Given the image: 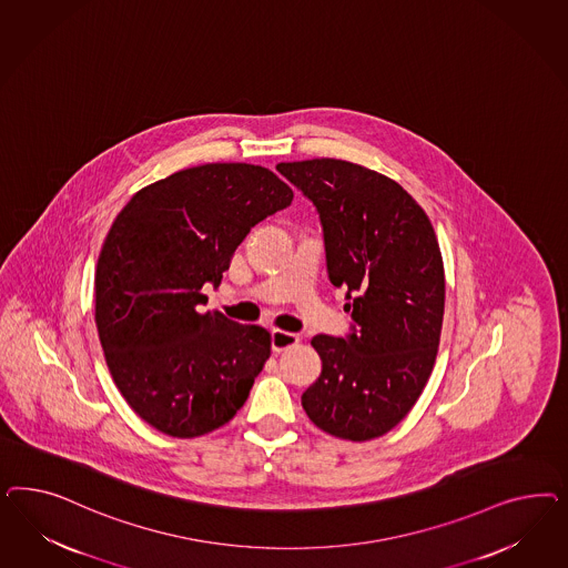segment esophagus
<instances>
[{
	"label": "esophagus",
	"mask_w": 568,
	"mask_h": 568,
	"mask_svg": "<svg viewBox=\"0 0 568 568\" xmlns=\"http://www.w3.org/2000/svg\"><path fill=\"white\" fill-rule=\"evenodd\" d=\"M271 344H273V352L281 354L285 349H290L293 345L300 344V335L290 333V331H273V337H271Z\"/></svg>",
	"instance_id": "obj_1"
}]
</instances>
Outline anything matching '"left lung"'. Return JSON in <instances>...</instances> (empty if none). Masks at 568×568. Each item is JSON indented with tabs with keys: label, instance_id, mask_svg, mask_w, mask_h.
Returning a JSON list of instances; mask_svg holds the SVG:
<instances>
[{
	"label": "left lung",
	"instance_id": "8db88e82",
	"mask_svg": "<svg viewBox=\"0 0 568 568\" xmlns=\"http://www.w3.org/2000/svg\"><path fill=\"white\" fill-rule=\"evenodd\" d=\"M276 171L318 210L328 278L356 323L345 339L312 337L323 373L302 406L333 437L375 439L413 410L437 358L446 275L433 224L394 179L361 164L314 158Z\"/></svg>",
	"mask_w": 568,
	"mask_h": 568
}]
</instances>
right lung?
<instances>
[{"label":"right lung","mask_w":568,"mask_h":568,"mask_svg":"<svg viewBox=\"0 0 568 568\" xmlns=\"http://www.w3.org/2000/svg\"><path fill=\"white\" fill-rule=\"evenodd\" d=\"M292 200L264 166L212 162L139 190L110 226L95 268L103 358L133 413L160 433L206 435L250 396L271 333L197 306L252 226Z\"/></svg>","instance_id":"add662e5"}]
</instances>
